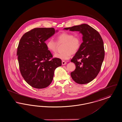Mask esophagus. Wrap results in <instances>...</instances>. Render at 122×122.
I'll use <instances>...</instances> for the list:
<instances>
[{
  "mask_svg": "<svg viewBox=\"0 0 122 122\" xmlns=\"http://www.w3.org/2000/svg\"><path fill=\"white\" fill-rule=\"evenodd\" d=\"M62 65H65L66 64V62H65V61H62Z\"/></svg>",
  "mask_w": 122,
  "mask_h": 122,
  "instance_id": "1",
  "label": "esophagus"
}]
</instances>
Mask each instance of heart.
<instances>
[{
	"instance_id": "b5f03b06",
	"label": "heart",
	"mask_w": 122,
	"mask_h": 122,
	"mask_svg": "<svg viewBox=\"0 0 122 122\" xmlns=\"http://www.w3.org/2000/svg\"><path fill=\"white\" fill-rule=\"evenodd\" d=\"M57 42L52 39H49L46 42V46L47 50L52 53L57 52L58 45L64 44L61 53H57L54 57L61 60H66L71 57L72 54H74L79 51L81 45V38L79 36H74L70 33L63 32L57 36L56 38Z\"/></svg>"
}]
</instances>
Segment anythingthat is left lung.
Instances as JSON below:
<instances>
[{"instance_id": "obj_1", "label": "left lung", "mask_w": 122, "mask_h": 122, "mask_svg": "<svg viewBox=\"0 0 122 122\" xmlns=\"http://www.w3.org/2000/svg\"><path fill=\"white\" fill-rule=\"evenodd\" d=\"M64 29L79 31L83 36L81 48L71 60L76 68L71 75L78 84L88 83L97 76L101 69L105 57L103 40L97 30L86 24Z\"/></svg>"}]
</instances>
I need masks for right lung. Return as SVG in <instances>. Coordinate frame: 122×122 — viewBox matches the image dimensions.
I'll return each mask as SVG.
<instances>
[{"label":"right lung","instance_id":"1","mask_svg":"<svg viewBox=\"0 0 122 122\" xmlns=\"http://www.w3.org/2000/svg\"><path fill=\"white\" fill-rule=\"evenodd\" d=\"M55 33L53 28H35L25 33L20 40L17 50L20 71L24 80L34 88L49 86L55 70L62 65L60 59L52 58L45 42Z\"/></svg>","mask_w":122,"mask_h":122}]
</instances>
